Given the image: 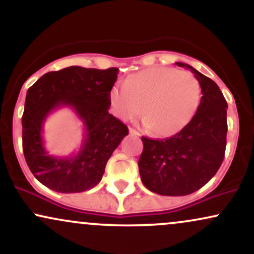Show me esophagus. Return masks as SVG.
<instances>
[{
  "instance_id": "obj_1",
  "label": "esophagus",
  "mask_w": 254,
  "mask_h": 254,
  "mask_svg": "<svg viewBox=\"0 0 254 254\" xmlns=\"http://www.w3.org/2000/svg\"><path fill=\"white\" fill-rule=\"evenodd\" d=\"M129 133L131 136H135V137H138L139 136V133H138V131H136L135 129H129Z\"/></svg>"
}]
</instances>
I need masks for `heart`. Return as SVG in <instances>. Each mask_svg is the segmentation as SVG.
<instances>
[{
    "label": "heart",
    "instance_id": "1",
    "mask_svg": "<svg viewBox=\"0 0 254 254\" xmlns=\"http://www.w3.org/2000/svg\"><path fill=\"white\" fill-rule=\"evenodd\" d=\"M111 101L115 115L132 121L142 112L143 125L159 136L180 132L196 116L200 104V84L188 71L153 66L131 75L123 87H113Z\"/></svg>",
    "mask_w": 254,
    "mask_h": 254
}]
</instances>
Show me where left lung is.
Masks as SVG:
<instances>
[{"instance_id": "1", "label": "left lung", "mask_w": 254, "mask_h": 254, "mask_svg": "<svg viewBox=\"0 0 254 254\" xmlns=\"http://www.w3.org/2000/svg\"><path fill=\"white\" fill-rule=\"evenodd\" d=\"M202 89L196 116L180 132L166 139L142 137L139 176L148 190L162 196H186L203 188L223 161L227 137V105L211 78L186 63Z\"/></svg>"}]
</instances>
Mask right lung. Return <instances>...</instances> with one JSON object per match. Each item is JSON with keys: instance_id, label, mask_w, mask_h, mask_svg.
Instances as JSON below:
<instances>
[{"instance_id": "obj_1", "label": "right lung", "mask_w": 254, "mask_h": 254, "mask_svg": "<svg viewBox=\"0 0 254 254\" xmlns=\"http://www.w3.org/2000/svg\"><path fill=\"white\" fill-rule=\"evenodd\" d=\"M119 69L68 66L43 75L27 90L22 115V148L28 167L43 185L61 193L90 190L103 178L107 161L129 133L109 112L111 89ZM69 107L84 125L76 153L52 157L43 144V124L54 110Z\"/></svg>"}]
</instances>
